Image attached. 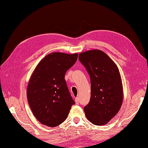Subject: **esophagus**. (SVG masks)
<instances>
[{"mask_svg":"<svg viewBox=\"0 0 148 148\" xmlns=\"http://www.w3.org/2000/svg\"><path fill=\"white\" fill-rule=\"evenodd\" d=\"M75 102H76V104H78L79 103V98H75Z\"/></svg>","mask_w":148,"mask_h":148,"instance_id":"esophagus-1","label":"esophagus"}]
</instances>
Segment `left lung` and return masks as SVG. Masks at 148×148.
Segmentation results:
<instances>
[{
	"mask_svg": "<svg viewBox=\"0 0 148 148\" xmlns=\"http://www.w3.org/2000/svg\"><path fill=\"white\" fill-rule=\"evenodd\" d=\"M91 82V98L84 108L86 116L95 125H104L115 116L123 102L122 78L116 64L105 52L91 50L80 53Z\"/></svg>",
	"mask_w": 148,
	"mask_h": 148,
	"instance_id": "obj_1",
	"label": "left lung"
}]
</instances>
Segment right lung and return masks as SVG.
<instances>
[{"mask_svg":"<svg viewBox=\"0 0 148 148\" xmlns=\"http://www.w3.org/2000/svg\"><path fill=\"white\" fill-rule=\"evenodd\" d=\"M78 55L50 53L40 61L33 71L26 95L33 114L42 124L52 127L60 124L75 103L64 76L76 62Z\"/></svg>","mask_w":148,"mask_h":148,"instance_id":"1","label":"right lung"}]
</instances>
